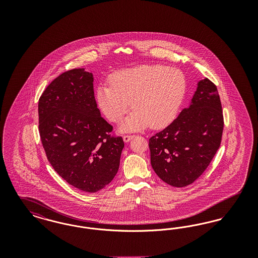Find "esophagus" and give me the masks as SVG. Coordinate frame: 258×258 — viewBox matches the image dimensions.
Wrapping results in <instances>:
<instances>
[{
	"mask_svg": "<svg viewBox=\"0 0 258 258\" xmlns=\"http://www.w3.org/2000/svg\"><path fill=\"white\" fill-rule=\"evenodd\" d=\"M134 138V135H123V139L124 142H128L131 139Z\"/></svg>",
	"mask_w": 258,
	"mask_h": 258,
	"instance_id": "obj_1",
	"label": "esophagus"
}]
</instances>
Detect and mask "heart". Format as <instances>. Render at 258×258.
<instances>
[{
    "label": "heart",
    "instance_id": "b5f03b06",
    "mask_svg": "<svg viewBox=\"0 0 258 258\" xmlns=\"http://www.w3.org/2000/svg\"><path fill=\"white\" fill-rule=\"evenodd\" d=\"M109 84L97 88L98 107L108 120L119 123L132 107L121 132H135L150 125L160 128L171 123L185 95L184 74L160 64H143L118 71Z\"/></svg>",
    "mask_w": 258,
    "mask_h": 258
}]
</instances>
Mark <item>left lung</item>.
Masks as SVG:
<instances>
[{
    "label": "left lung",
    "instance_id": "8db88e82",
    "mask_svg": "<svg viewBox=\"0 0 258 258\" xmlns=\"http://www.w3.org/2000/svg\"><path fill=\"white\" fill-rule=\"evenodd\" d=\"M223 115L217 86L200 80L187 108L149 139L151 164L166 184L183 187L206 170L221 145Z\"/></svg>",
    "mask_w": 258,
    "mask_h": 258
}]
</instances>
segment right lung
<instances>
[{
    "mask_svg": "<svg viewBox=\"0 0 258 258\" xmlns=\"http://www.w3.org/2000/svg\"><path fill=\"white\" fill-rule=\"evenodd\" d=\"M94 77L74 69L55 78L38 100V131L52 167L74 187L97 192L117 174L123 138L101 116Z\"/></svg>",
    "mask_w": 258,
    "mask_h": 258,
    "instance_id": "right-lung-1",
    "label": "right lung"
}]
</instances>
